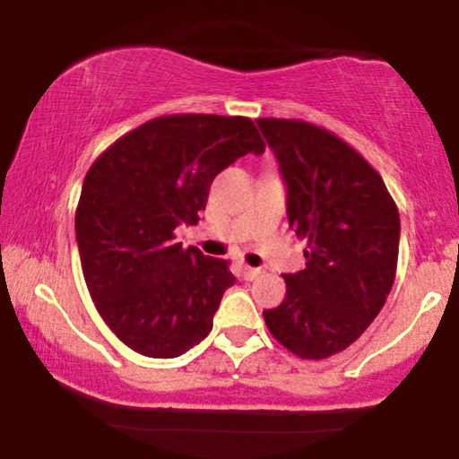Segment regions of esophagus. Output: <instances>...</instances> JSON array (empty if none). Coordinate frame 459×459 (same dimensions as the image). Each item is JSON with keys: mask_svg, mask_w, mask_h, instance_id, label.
Returning <instances> with one entry per match:
<instances>
[{"mask_svg": "<svg viewBox=\"0 0 459 459\" xmlns=\"http://www.w3.org/2000/svg\"><path fill=\"white\" fill-rule=\"evenodd\" d=\"M260 274H262V268L243 266V279H245V281H255Z\"/></svg>", "mask_w": 459, "mask_h": 459, "instance_id": "esophagus-1", "label": "esophagus"}]
</instances>
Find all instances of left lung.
<instances>
[{
    "mask_svg": "<svg viewBox=\"0 0 459 459\" xmlns=\"http://www.w3.org/2000/svg\"><path fill=\"white\" fill-rule=\"evenodd\" d=\"M287 186L289 227L306 238V268L282 274L287 295L264 309L268 331L303 359L343 351L391 293L399 212L380 174L325 128L257 118Z\"/></svg>",
    "mask_w": 459,
    "mask_h": 459,
    "instance_id": "1",
    "label": "left lung"
}]
</instances>
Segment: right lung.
<instances>
[{"instance_id": "add662e5", "label": "right lung", "mask_w": 459, "mask_h": 459, "mask_svg": "<svg viewBox=\"0 0 459 459\" xmlns=\"http://www.w3.org/2000/svg\"><path fill=\"white\" fill-rule=\"evenodd\" d=\"M266 150L243 116H160L109 145L89 168L76 243L91 299L122 343L147 358H178L208 337L227 260L174 241L197 224L212 180L245 153Z\"/></svg>"}]
</instances>
